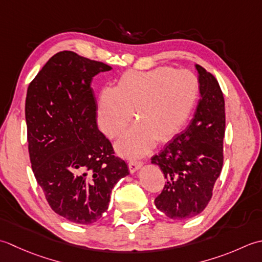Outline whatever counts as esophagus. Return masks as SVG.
<instances>
[{"mask_svg":"<svg viewBox=\"0 0 262 262\" xmlns=\"http://www.w3.org/2000/svg\"><path fill=\"white\" fill-rule=\"evenodd\" d=\"M127 166H129V169L131 173H135L136 170H138L142 166V163L139 161H130L129 163H127Z\"/></svg>","mask_w":262,"mask_h":262,"instance_id":"34e87169","label":"esophagus"}]
</instances>
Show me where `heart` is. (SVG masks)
Instances as JSON below:
<instances>
[{"label":"heart","instance_id":"obj_1","mask_svg":"<svg viewBox=\"0 0 262 262\" xmlns=\"http://www.w3.org/2000/svg\"><path fill=\"white\" fill-rule=\"evenodd\" d=\"M199 96V81L190 71L158 67L127 71L114 89H105L98 100V123L108 138L125 131L135 112L137 123L117 142L125 157H140L155 142H166L189 120Z\"/></svg>","mask_w":262,"mask_h":262}]
</instances>
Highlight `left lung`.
<instances>
[{
	"instance_id": "1",
	"label": "left lung",
	"mask_w": 262,
	"mask_h": 262,
	"mask_svg": "<svg viewBox=\"0 0 262 262\" xmlns=\"http://www.w3.org/2000/svg\"><path fill=\"white\" fill-rule=\"evenodd\" d=\"M201 99L189 126L151 157L166 182L155 199L170 220L184 221L205 209L224 162L225 100L217 79L199 64Z\"/></svg>"
}]
</instances>
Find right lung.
Wrapping results in <instances>:
<instances>
[{"instance_id":"1","label":"right lung","mask_w":262,"mask_h":262,"mask_svg":"<svg viewBox=\"0 0 262 262\" xmlns=\"http://www.w3.org/2000/svg\"><path fill=\"white\" fill-rule=\"evenodd\" d=\"M111 69L62 51L47 61L27 90V141L37 183L53 211L82 225L103 216L112 189L129 174L97 125L92 81Z\"/></svg>"}]
</instances>
